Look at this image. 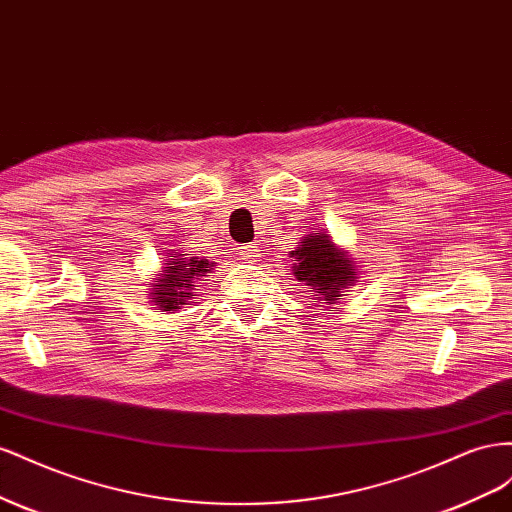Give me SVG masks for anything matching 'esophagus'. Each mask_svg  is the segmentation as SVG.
Returning <instances> with one entry per match:
<instances>
[{
    "mask_svg": "<svg viewBox=\"0 0 512 512\" xmlns=\"http://www.w3.org/2000/svg\"><path fill=\"white\" fill-rule=\"evenodd\" d=\"M240 255L246 264H253V261H257V257H259V246L244 244V246H240Z\"/></svg>",
    "mask_w": 512,
    "mask_h": 512,
    "instance_id": "obj_1",
    "label": "esophagus"
}]
</instances>
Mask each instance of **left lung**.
<instances>
[{
    "label": "left lung",
    "instance_id": "obj_1",
    "mask_svg": "<svg viewBox=\"0 0 512 512\" xmlns=\"http://www.w3.org/2000/svg\"><path fill=\"white\" fill-rule=\"evenodd\" d=\"M294 257V276L304 285H309L313 300H321L334 304L341 300V289L352 283L354 266L349 257L337 246L330 242L328 236L319 233V236L304 238L296 251H291Z\"/></svg>",
    "mask_w": 512,
    "mask_h": 512
}]
</instances>
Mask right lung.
<instances>
[{
  "label": "right lung",
  "mask_w": 512,
  "mask_h": 512,
  "mask_svg": "<svg viewBox=\"0 0 512 512\" xmlns=\"http://www.w3.org/2000/svg\"><path fill=\"white\" fill-rule=\"evenodd\" d=\"M167 268L163 279H156L154 283L152 302L163 311H173L195 296V283L199 276H206L212 270V264L201 257H178L167 264Z\"/></svg>",
  "instance_id": "right-lung-1"
}]
</instances>
